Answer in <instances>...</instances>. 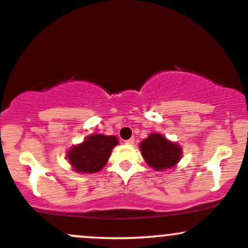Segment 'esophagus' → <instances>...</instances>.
<instances>
[{
  "instance_id": "esophagus-1",
  "label": "esophagus",
  "mask_w": 248,
  "mask_h": 248,
  "mask_svg": "<svg viewBox=\"0 0 248 248\" xmlns=\"http://www.w3.org/2000/svg\"><path fill=\"white\" fill-rule=\"evenodd\" d=\"M135 143V138L132 137V138H130V140H125V144H129V145H132Z\"/></svg>"
}]
</instances>
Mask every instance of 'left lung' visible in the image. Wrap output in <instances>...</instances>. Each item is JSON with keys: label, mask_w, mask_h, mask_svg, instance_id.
Masks as SVG:
<instances>
[{"label": "left lung", "mask_w": 248, "mask_h": 248, "mask_svg": "<svg viewBox=\"0 0 248 248\" xmlns=\"http://www.w3.org/2000/svg\"><path fill=\"white\" fill-rule=\"evenodd\" d=\"M140 148L146 163L158 171L174 167L182 154L180 146L158 134L149 136L140 143Z\"/></svg>", "instance_id": "1"}]
</instances>
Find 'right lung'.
<instances>
[{
    "label": "right lung",
    "instance_id": "right-lung-1",
    "mask_svg": "<svg viewBox=\"0 0 248 248\" xmlns=\"http://www.w3.org/2000/svg\"><path fill=\"white\" fill-rule=\"evenodd\" d=\"M117 144L118 140L114 136H89L81 144L68 151V161L76 171L93 174L103 169Z\"/></svg>",
    "mask_w": 248,
    "mask_h": 248
}]
</instances>
